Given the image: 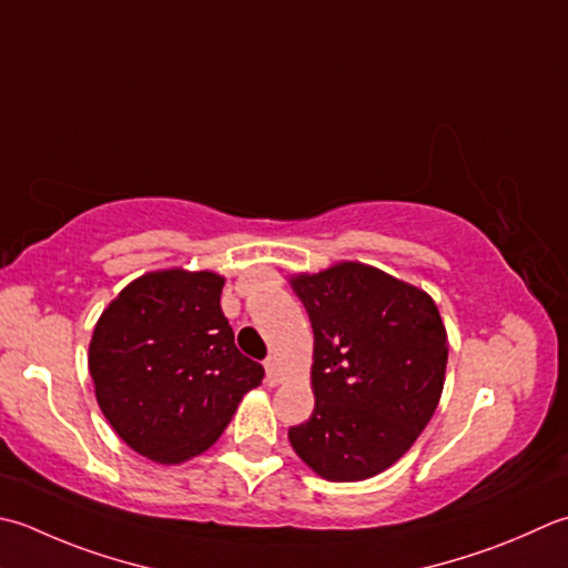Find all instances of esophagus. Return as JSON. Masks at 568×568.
<instances>
[{
	"mask_svg": "<svg viewBox=\"0 0 568 568\" xmlns=\"http://www.w3.org/2000/svg\"><path fill=\"white\" fill-rule=\"evenodd\" d=\"M265 379H268V384H281V362H277V357L265 359Z\"/></svg>",
	"mask_w": 568,
	"mask_h": 568,
	"instance_id": "esophagus-1",
	"label": "esophagus"
}]
</instances>
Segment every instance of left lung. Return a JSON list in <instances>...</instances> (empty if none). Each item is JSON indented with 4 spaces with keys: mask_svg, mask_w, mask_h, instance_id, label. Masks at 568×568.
I'll return each mask as SVG.
<instances>
[{
    "mask_svg": "<svg viewBox=\"0 0 568 568\" xmlns=\"http://www.w3.org/2000/svg\"><path fill=\"white\" fill-rule=\"evenodd\" d=\"M313 325L315 410L287 430L320 477L357 483L414 446L436 410L448 335L433 297L379 268L344 261L291 277Z\"/></svg>",
    "mask_w": 568,
    "mask_h": 568,
    "instance_id": "8db88e82",
    "label": "left lung"
}]
</instances>
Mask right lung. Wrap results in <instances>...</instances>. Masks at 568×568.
<instances>
[{
  "instance_id": "1",
  "label": "right lung",
  "mask_w": 568,
  "mask_h": 568,
  "mask_svg": "<svg viewBox=\"0 0 568 568\" xmlns=\"http://www.w3.org/2000/svg\"><path fill=\"white\" fill-rule=\"evenodd\" d=\"M221 287L224 277L211 271H154L122 287L93 329L98 406L154 463H184L214 446L265 374L233 342Z\"/></svg>"
}]
</instances>
